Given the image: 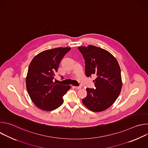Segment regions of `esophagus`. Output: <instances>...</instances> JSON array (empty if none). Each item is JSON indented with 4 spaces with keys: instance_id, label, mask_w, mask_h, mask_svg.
Wrapping results in <instances>:
<instances>
[{
    "instance_id": "esophagus-1",
    "label": "esophagus",
    "mask_w": 148,
    "mask_h": 148,
    "mask_svg": "<svg viewBox=\"0 0 148 148\" xmlns=\"http://www.w3.org/2000/svg\"><path fill=\"white\" fill-rule=\"evenodd\" d=\"M73 87L75 89H80V88H81L82 87L81 86H73Z\"/></svg>"
}]
</instances>
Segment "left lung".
<instances>
[{
    "instance_id": "obj_1",
    "label": "left lung",
    "mask_w": 148,
    "mask_h": 148,
    "mask_svg": "<svg viewBox=\"0 0 148 148\" xmlns=\"http://www.w3.org/2000/svg\"><path fill=\"white\" fill-rule=\"evenodd\" d=\"M86 63L87 77L95 75V89L87 88L83 104L90 111L101 112L110 108L120 94L122 82L115 57L106 50L92 45L78 47Z\"/></svg>"
}]
</instances>
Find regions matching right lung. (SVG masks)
I'll return each mask as SVG.
<instances>
[{"instance_id":"right-lung-1","label":"right lung","mask_w":148,"mask_h":148,"mask_svg":"<svg viewBox=\"0 0 148 148\" xmlns=\"http://www.w3.org/2000/svg\"><path fill=\"white\" fill-rule=\"evenodd\" d=\"M70 47H58L42 51L32 60L26 78V88L32 102L41 110L51 111L63 102L62 97L70 86L53 82L60 62Z\"/></svg>"}]
</instances>
